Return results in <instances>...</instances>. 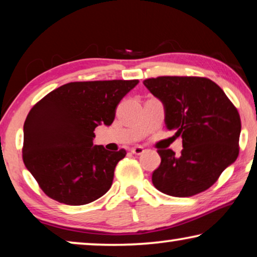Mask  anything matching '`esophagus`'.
<instances>
[{
  "label": "esophagus",
  "mask_w": 257,
  "mask_h": 257,
  "mask_svg": "<svg viewBox=\"0 0 257 257\" xmlns=\"http://www.w3.org/2000/svg\"><path fill=\"white\" fill-rule=\"evenodd\" d=\"M144 147H142V146H135V147H132L131 149V152L133 153V154H137V156H140V154H143L144 153Z\"/></svg>",
  "instance_id": "1"
}]
</instances>
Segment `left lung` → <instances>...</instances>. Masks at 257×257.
Returning a JSON list of instances; mask_svg holds the SVG:
<instances>
[{
  "mask_svg": "<svg viewBox=\"0 0 257 257\" xmlns=\"http://www.w3.org/2000/svg\"><path fill=\"white\" fill-rule=\"evenodd\" d=\"M164 105L165 124L182 138L180 157L159 150L152 182L167 195L186 198L208 189L236 160L240 114L221 87L203 77L163 76L144 80Z\"/></svg>",
  "mask_w": 257,
  "mask_h": 257,
  "instance_id": "1",
  "label": "left lung"
}]
</instances>
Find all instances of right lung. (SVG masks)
<instances>
[{"instance_id":"add662e5","label":"right lung","mask_w":257,"mask_h":257,"mask_svg":"<svg viewBox=\"0 0 257 257\" xmlns=\"http://www.w3.org/2000/svg\"><path fill=\"white\" fill-rule=\"evenodd\" d=\"M138 83H68L31 108L23 126V161L49 198L80 206L110 189L114 168L126 151L110 152L93 145V131L113 122L119 101Z\"/></svg>"}]
</instances>
